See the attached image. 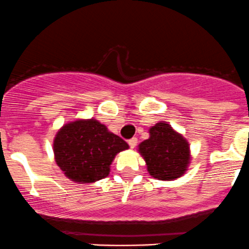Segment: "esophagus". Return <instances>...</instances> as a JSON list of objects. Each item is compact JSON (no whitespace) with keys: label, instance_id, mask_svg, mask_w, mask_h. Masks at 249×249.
Returning <instances> with one entry per match:
<instances>
[{"label":"esophagus","instance_id":"obj_1","mask_svg":"<svg viewBox=\"0 0 249 249\" xmlns=\"http://www.w3.org/2000/svg\"><path fill=\"white\" fill-rule=\"evenodd\" d=\"M128 144H129V147L133 149V148H135L136 144H138V139L133 138V139L128 140Z\"/></svg>","mask_w":249,"mask_h":249}]
</instances>
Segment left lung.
Here are the masks:
<instances>
[{"label": "left lung", "instance_id": "left-lung-1", "mask_svg": "<svg viewBox=\"0 0 249 249\" xmlns=\"http://www.w3.org/2000/svg\"><path fill=\"white\" fill-rule=\"evenodd\" d=\"M138 150L146 161L148 173L158 180L182 177L191 163L188 141L164 121L149 128V139L141 142Z\"/></svg>", "mask_w": 249, "mask_h": 249}]
</instances>
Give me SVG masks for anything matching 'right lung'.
<instances>
[{"instance_id":"right-lung-1","label":"right lung","mask_w":249,"mask_h":249,"mask_svg":"<svg viewBox=\"0 0 249 249\" xmlns=\"http://www.w3.org/2000/svg\"><path fill=\"white\" fill-rule=\"evenodd\" d=\"M128 148L127 142L95 119L68 122L58 129L53 142L55 162L76 183L107 178L117 153Z\"/></svg>"}]
</instances>
